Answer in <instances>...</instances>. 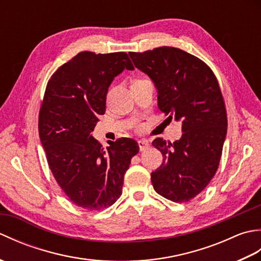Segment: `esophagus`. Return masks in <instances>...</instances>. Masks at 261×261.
Segmentation results:
<instances>
[{
  "label": "esophagus",
  "mask_w": 261,
  "mask_h": 261,
  "mask_svg": "<svg viewBox=\"0 0 261 261\" xmlns=\"http://www.w3.org/2000/svg\"><path fill=\"white\" fill-rule=\"evenodd\" d=\"M138 145H139V149H140V151H145V150H147V149L150 147V143H149L147 140H145V139H141V140H139L138 141Z\"/></svg>",
  "instance_id": "esophagus-1"
}]
</instances>
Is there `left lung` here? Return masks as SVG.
Returning <instances> with one entry per match:
<instances>
[{"label": "left lung", "instance_id": "8db88e82", "mask_svg": "<svg viewBox=\"0 0 261 261\" xmlns=\"http://www.w3.org/2000/svg\"><path fill=\"white\" fill-rule=\"evenodd\" d=\"M129 56L153 82L166 120L181 123L179 140L157 138L152 142L164 157L151 173L152 186L173 202L191 201L213 178L225 141L228 121L218 80L201 59L178 48L159 47Z\"/></svg>", "mask_w": 261, "mask_h": 261}]
</instances>
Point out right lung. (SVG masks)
Returning a JSON list of instances; mask_svg holds the SVG:
<instances>
[{
  "instance_id": "add662e5",
  "label": "right lung",
  "mask_w": 261,
  "mask_h": 261,
  "mask_svg": "<svg viewBox=\"0 0 261 261\" xmlns=\"http://www.w3.org/2000/svg\"><path fill=\"white\" fill-rule=\"evenodd\" d=\"M124 69H135L125 53L83 51L60 66L46 88L39 114L41 146L60 188L85 210L116 202L131 158L139 152L130 138L103 148L92 136L105 113L111 83Z\"/></svg>"
}]
</instances>
